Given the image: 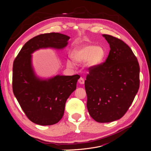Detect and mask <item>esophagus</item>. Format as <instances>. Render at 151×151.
<instances>
[{"label": "esophagus", "instance_id": "34e87169", "mask_svg": "<svg viewBox=\"0 0 151 151\" xmlns=\"http://www.w3.org/2000/svg\"><path fill=\"white\" fill-rule=\"evenodd\" d=\"M79 83L81 84H84V78H83V77H80V79H79Z\"/></svg>", "mask_w": 151, "mask_h": 151}]
</instances>
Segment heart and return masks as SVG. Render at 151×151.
I'll list each match as a JSON object with an SVG mask.
<instances>
[{
  "instance_id": "obj_1",
  "label": "heart",
  "mask_w": 151,
  "mask_h": 151,
  "mask_svg": "<svg viewBox=\"0 0 151 151\" xmlns=\"http://www.w3.org/2000/svg\"><path fill=\"white\" fill-rule=\"evenodd\" d=\"M106 55V50L101 47H96L93 45H82L73 48L71 57L73 60L77 63L87 62L90 67H94L101 64ZM68 67L74 66V63L70 59L67 60Z\"/></svg>"
}]
</instances>
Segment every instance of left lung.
<instances>
[{"label": "left lung", "mask_w": 151, "mask_h": 151, "mask_svg": "<svg viewBox=\"0 0 151 151\" xmlns=\"http://www.w3.org/2000/svg\"><path fill=\"white\" fill-rule=\"evenodd\" d=\"M110 50L104 63L89 68L85 81L87 108L99 123L120 119L138 92L140 67L131 48L122 40L103 35Z\"/></svg>", "instance_id": "obj_1"}]
</instances>
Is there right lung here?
I'll list each match as a JSON object with an SVG mask.
<instances>
[{"label":"right lung","instance_id":"1","mask_svg":"<svg viewBox=\"0 0 151 151\" xmlns=\"http://www.w3.org/2000/svg\"><path fill=\"white\" fill-rule=\"evenodd\" d=\"M69 38L58 33L36 36L24 44L14 61V94L26 116L36 124L51 125L61 120L67 99L76 90L80 76L58 75L40 79L32 67L31 54L40 48L62 49Z\"/></svg>","mask_w":151,"mask_h":151}]
</instances>
